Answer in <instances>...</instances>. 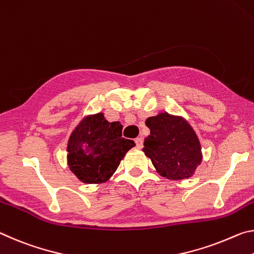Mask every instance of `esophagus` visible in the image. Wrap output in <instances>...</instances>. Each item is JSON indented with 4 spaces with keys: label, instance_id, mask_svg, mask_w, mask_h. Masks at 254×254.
I'll use <instances>...</instances> for the list:
<instances>
[{
    "label": "esophagus",
    "instance_id": "obj_1",
    "mask_svg": "<svg viewBox=\"0 0 254 254\" xmlns=\"http://www.w3.org/2000/svg\"><path fill=\"white\" fill-rule=\"evenodd\" d=\"M135 143H136V146L138 148L143 147V138H140V137H138V138L135 139Z\"/></svg>",
    "mask_w": 254,
    "mask_h": 254
}]
</instances>
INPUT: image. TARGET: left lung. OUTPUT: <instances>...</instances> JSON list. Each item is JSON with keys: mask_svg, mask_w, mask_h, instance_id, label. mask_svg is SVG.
Masks as SVG:
<instances>
[{"mask_svg": "<svg viewBox=\"0 0 254 254\" xmlns=\"http://www.w3.org/2000/svg\"><path fill=\"white\" fill-rule=\"evenodd\" d=\"M149 135L143 152L156 172L169 180H184L194 174L202 161L201 145L196 131L182 116L160 112L146 119Z\"/></svg>", "mask_w": 254, "mask_h": 254, "instance_id": "8db88e82", "label": "left lung"}]
</instances>
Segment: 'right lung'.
Listing matches in <instances>:
<instances>
[{
    "mask_svg": "<svg viewBox=\"0 0 254 254\" xmlns=\"http://www.w3.org/2000/svg\"><path fill=\"white\" fill-rule=\"evenodd\" d=\"M123 125L109 123L103 112L84 116L70 132L67 164L83 184L99 185L109 180L134 140L125 139Z\"/></svg>",
    "mask_w": 254,
    "mask_h": 254,
    "instance_id": "obj_1",
    "label": "right lung"
}]
</instances>
